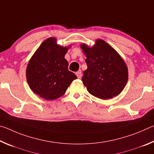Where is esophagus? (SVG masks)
I'll list each match as a JSON object with an SVG mask.
<instances>
[{"instance_id": "obj_1", "label": "esophagus", "mask_w": 154, "mask_h": 154, "mask_svg": "<svg viewBox=\"0 0 154 154\" xmlns=\"http://www.w3.org/2000/svg\"><path fill=\"white\" fill-rule=\"evenodd\" d=\"M76 75L77 76V77L79 78V79H80V78L82 77V72H81V71H77V72H76Z\"/></svg>"}]
</instances>
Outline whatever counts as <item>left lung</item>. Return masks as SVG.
Segmentation results:
<instances>
[{
  "label": "left lung",
  "instance_id": "8db88e82",
  "mask_svg": "<svg viewBox=\"0 0 154 154\" xmlns=\"http://www.w3.org/2000/svg\"><path fill=\"white\" fill-rule=\"evenodd\" d=\"M81 48L88 66L82 80L89 93L101 99L119 94L128 82V72L118 52L101 39L96 40L92 48L82 44Z\"/></svg>",
  "mask_w": 154,
  "mask_h": 154
}]
</instances>
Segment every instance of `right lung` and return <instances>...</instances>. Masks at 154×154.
Masks as SVG:
<instances>
[{
	"label": "right lung",
	"instance_id": "1",
	"mask_svg": "<svg viewBox=\"0 0 154 154\" xmlns=\"http://www.w3.org/2000/svg\"><path fill=\"white\" fill-rule=\"evenodd\" d=\"M69 48L58 45L56 38L51 37L36 49L26 69L27 82L34 93L45 100H54L63 95L77 79L69 71V63L64 58Z\"/></svg>",
	"mask_w": 154,
	"mask_h": 154
}]
</instances>
